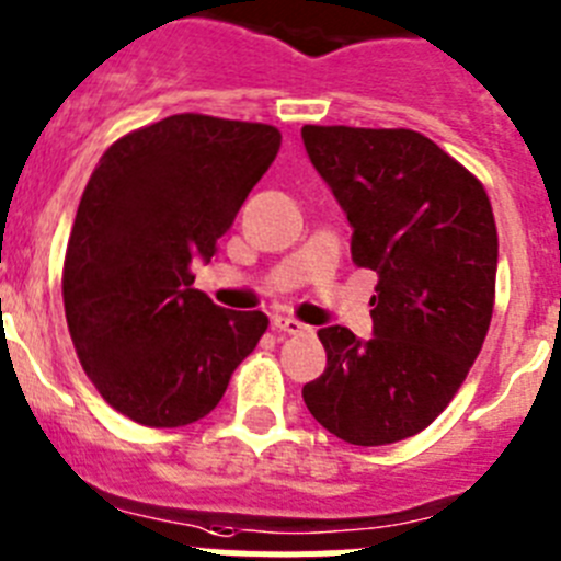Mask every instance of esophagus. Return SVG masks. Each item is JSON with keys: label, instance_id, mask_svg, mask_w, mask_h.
Instances as JSON below:
<instances>
[{"label": "esophagus", "instance_id": "esophagus-1", "mask_svg": "<svg viewBox=\"0 0 561 561\" xmlns=\"http://www.w3.org/2000/svg\"><path fill=\"white\" fill-rule=\"evenodd\" d=\"M272 325H275L277 331L289 333V336H300V333L308 331V325H302L300 320H295V317H286V314L272 317Z\"/></svg>", "mask_w": 561, "mask_h": 561}]
</instances>
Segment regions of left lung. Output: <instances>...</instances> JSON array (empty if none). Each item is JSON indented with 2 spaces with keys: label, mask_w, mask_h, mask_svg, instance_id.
Wrapping results in <instances>:
<instances>
[{
  "label": "left lung",
  "mask_w": 561,
  "mask_h": 561,
  "mask_svg": "<svg viewBox=\"0 0 561 561\" xmlns=\"http://www.w3.org/2000/svg\"><path fill=\"white\" fill-rule=\"evenodd\" d=\"M306 152L378 272L373 339L320 331L325 373L302 387L322 428L389 445L428 428L481 353L492 320L497 230L484 186L414 130L302 127Z\"/></svg>",
  "instance_id": "left-lung-1"
}]
</instances>
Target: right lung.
Instances as JSON below:
<instances>
[{
    "label": "right lung",
    "mask_w": 561,
    "mask_h": 561,
    "mask_svg": "<svg viewBox=\"0 0 561 561\" xmlns=\"http://www.w3.org/2000/svg\"><path fill=\"white\" fill-rule=\"evenodd\" d=\"M280 150L272 125L178 113L107 147L64 264L71 342L96 392L150 428L197 423L264 336L266 314L194 289Z\"/></svg>",
    "instance_id": "add662e5"
}]
</instances>
